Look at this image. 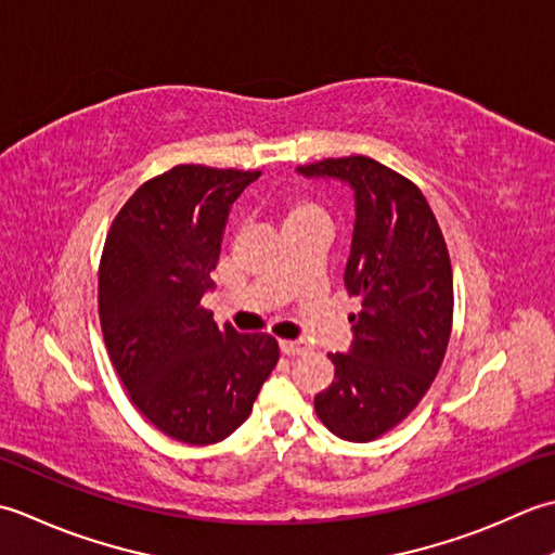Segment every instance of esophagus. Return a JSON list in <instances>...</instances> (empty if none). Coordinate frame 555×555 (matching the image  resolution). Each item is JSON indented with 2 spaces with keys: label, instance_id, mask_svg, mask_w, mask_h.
Returning <instances> with one entry per match:
<instances>
[{
  "label": "esophagus",
  "instance_id": "34e87169",
  "mask_svg": "<svg viewBox=\"0 0 555 555\" xmlns=\"http://www.w3.org/2000/svg\"><path fill=\"white\" fill-rule=\"evenodd\" d=\"M280 352L287 354V357H299V354L311 352V345L307 340H282Z\"/></svg>",
  "mask_w": 555,
  "mask_h": 555
}]
</instances>
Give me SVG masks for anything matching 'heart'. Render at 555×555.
<instances>
[{"instance_id":"obj_1","label":"heart","mask_w":555,"mask_h":555,"mask_svg":"<svg viewBox=\"0 0 555 555\" xmlns=\"http://www.w3.org/2000/svg\"><path fill=\"white\" fill-rule=\"evenodd\" d=\"M280 218H282V224H285V228H289V224H301V222L325 224V212H323L319 203L307 198V196H299V194H292V196L282 198Z\"/></svg>"}]
</instances>
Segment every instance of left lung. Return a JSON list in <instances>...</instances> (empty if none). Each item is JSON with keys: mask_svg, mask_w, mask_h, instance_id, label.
<instances>
[{"mask_svg": "<svg viewBox=\"0 0 555 555\" xmlns=\"http://www.w3.org/2000/svg\"><path fill=\"white\" fill-rule=\"evenodd\" d=\"M297 172L354 191L345 287L361 311L349 315V352L327 354L335 380L313 404L335 436L366 443L420 404L443 364L452 327L448 246L420 186L371 157H327Z\"/></svg>", "mask_w": 555, "mask_h": 555, "instance_id": "1", "label": "left lung"}]
</instances>
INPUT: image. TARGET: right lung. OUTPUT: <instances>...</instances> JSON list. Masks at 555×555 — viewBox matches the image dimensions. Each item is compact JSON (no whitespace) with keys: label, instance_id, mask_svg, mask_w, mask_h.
Wrapping results in <instances>:
<instances>
[{"label":"right lung","instance_id":"right-lung-1","mask_svg":"<svg viewBox=\"0 0 555 555\" xmlns=\"http://www.w3.org/2000/svg\"><path fill=\"white\" fill-rule=\"evenodd\" d=\"M258 175L172 167L124 203L100 258L98 309L112 366L145 420L189 446L236 431L280 359L275 337L220 331L201 304L232 203Z\"/></svg>","mask_w":555,"mask_h":555}]
</instances>
